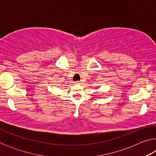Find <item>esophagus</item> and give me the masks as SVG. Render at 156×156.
Returning a JSON list of instances; mask_svg holds the SVG:
<instances>
[{"label":"esophagus","mask_w":156,"mask_h":156,"mask_svg":"<svg viewBox=\"0 0 156 156\" xmlns=\"http://www.w3.org/2000/svg\"><path fill=\"white\" fill-rule=\"evenodd\" d=\"M74 83H75V84H80L81 83H80V81H76V82H74Z\"/></svg>","instance_id":"1"}]
</instances>
